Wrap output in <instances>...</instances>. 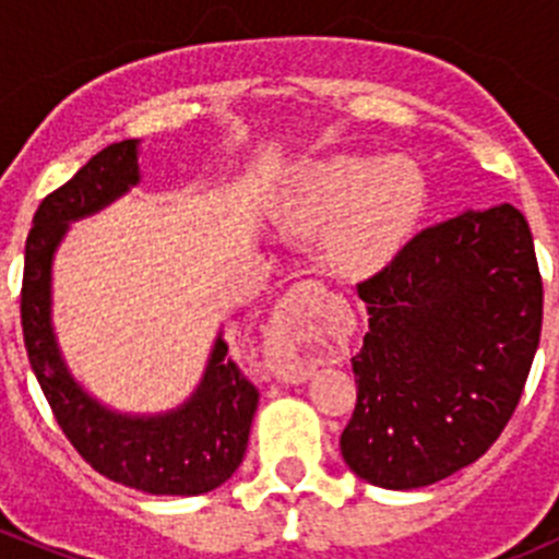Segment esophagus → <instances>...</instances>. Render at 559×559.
Returning a JSON list of instances; mask_svg holds the SVG:
<instances>
[{
  "mask_svg": "<svg viewBox=\"0 0 559 559\" xmlns=\"http://www.w3.org/2000/svg\"><path fill=\"white\" fill-rule=\"evenodd\" d=\"M302 337H306V326L284 306L273 316V341H270V368L281 381L300 384L311 379L313 365L300 354Z\"/></svg>",
  "mask_w": 559,
  "mask_h": 559,
  "instance_id": "obj_1",
  "label": "esophagus"
}]
</instances>
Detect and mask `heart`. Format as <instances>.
<instances>
[{
    "label": "heart",
    "instance_id": "heart-1",
    "mask_svg": "<svg viewBox=\"0 0 559 559\" xmlns=\"http://www.w3.org/2000/svg\"><path fill=\"white\" fill-rule=\"evenodd\" d=\"M425 207V180L408 159L335 154L311 162L278 205L286 229L319 238L321 267L362 281L403 251Z\"/></svg>",
    "mask_w": 559,
    "mask_h": 559
}]
</instances>
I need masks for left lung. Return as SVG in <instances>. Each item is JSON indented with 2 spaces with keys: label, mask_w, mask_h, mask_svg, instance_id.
Returning <instances> with one entry per match:
<instances>
[{
  "label": "left lung",
  "mask_w": 559,
  "mask_h": 559,
  "mask_svg": "<svg viewBox=\"0 0 559 559\" xmlns=\"http://www.w3.org/2000/svg\"><path fill=\"white\" fill-rule=\"evenodd\" d=\"M357 292L370 330L341 454L376 487H430L487 452L520 403L544 316L533 235L509 202L462 211Z\"/></svg>",
  "instance_id": "obj_1"
}]
</instances>
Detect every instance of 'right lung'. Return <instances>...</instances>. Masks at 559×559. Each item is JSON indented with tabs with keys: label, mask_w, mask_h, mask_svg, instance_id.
I'll use <instances>...</instances> for the list:
<instances>
[{
	"label": "right lung",
	"mask_w": 559,
	"mask_h": 559,
	"mask_svg": "<svg viewBox=\"0 0 559 559\" xmlns=\"http://www.w3.org/2000/svg\"><path fill=\"white\" fill-rule=\"evenodd\" d=\"M140 140L99 151L45 197L26 238L21 324L39 386L83 460L110 481L148 495H202L243 462L259 392L216 335L202 379L178 408L121 414L72 376L53 330V259L72 222L94 216L140 183Z\"/></svg>",
	"instance_id": "1"
}]
</instances>
